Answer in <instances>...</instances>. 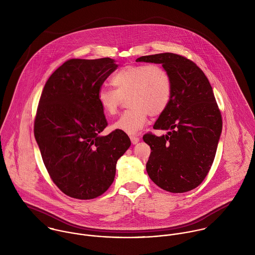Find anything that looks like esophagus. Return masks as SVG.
Returning <instances> with one entry per match:
<instances>
[{"mask_svg": "<svg viewBox=\"0 0 255 255\" xmlns=\"http://www.w3.org/2000/svg\"><path fill=\"white\" fill-rule=\"evenodd\" d=\"M130 141L132 144H136L139 141V137L134 136V135H130Z\"/></svg>", "mask_w": 255, "mask_h": 255, "instance_id": "obj_1", "label": "esophagus"}]
</instances>
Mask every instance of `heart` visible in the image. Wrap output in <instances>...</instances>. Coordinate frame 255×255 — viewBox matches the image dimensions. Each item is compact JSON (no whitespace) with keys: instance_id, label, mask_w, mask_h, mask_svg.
Segmentation results:
<instances>
[{"instance_id":"obj_1","label":"heart","mask_w":255,"mask_h":255,"mask_svg":"<svg viewBox=\"0 0 255 255\" xmlns=\"http://www.w3.org/2000/svg\"><path fill=\"white\" fill-rule=\"evenodd\" d=\"M116 90L101 86L97 101L107 116L117 113L122 98L127 95L126 110L112 128L133 134L142 128L148 117L159 116L167 109L173 92L172 78L159 65H127L112 77Z\"/></svg>"}]
</instances>
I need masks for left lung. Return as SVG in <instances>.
<instances>
[{
    "label": "left lung",
    "mask_w": 255,
    "mask_h": 255,
    "mask_svg": "<svg viewBox=\"0 0 255 255\" xmlns=\"http://www.w3.org/2000/svg\"><path fill=\"white\" fill-rule=\"evenodd\" d=\"M136 62L161 64L170 73L171 101L143 140L151 148L149 178L164 190L182 193L197 187L213 164L222 132V115L206 75L195 63L173 53L142 56Z\"/></svg>",
    "instance_id": "obj_1"
}]
</instances>
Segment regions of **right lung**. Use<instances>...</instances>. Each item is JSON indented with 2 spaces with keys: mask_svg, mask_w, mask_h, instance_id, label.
<instances>
[{
  "mask_svg": "<svg viewBox=\"0 0 255 255\" xmlns=\"http://www.w3.org/2000/svg\"><path fill=\"white\" fill-rule=\"evenodd\" d=\"M118 68L110 58L71 59L48 78L34 121V136L54 183L68 196L92 199L114 182L117 161L130 146L108 126L97 91Z\"/></svg>",
  "mask_w": 255,
  "mask_h": 255,
  "instance_id": "1",
  "label": "right lung"
}]
</instances>
